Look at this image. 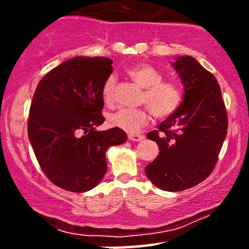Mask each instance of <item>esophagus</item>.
Listing matches in <instances>:
<instances>
[{"instance_id": "34e87169", "label": "esophagus", "mask_w": 249, "mask_h": 249, "mask_svg": "<svg viewBox=\"0 0 249 249\" xmlns=\"http://www.w3.org/2000/svg\"><path fill=\"white\" fill-rule=\"evenodd\" d=\"M128 139L131 142H142L144 139V136H142V134H128Z\"/></svg>"}]
</instances>
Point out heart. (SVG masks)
Returning a JSON list of instances; mask_svg holds the SVG:
<instances>
[{
  "instance_id": "obj_1",
  "label": "heart",
  "mask_w": 249,
  "mask_h": 249,
  "mask_svg": "<svg viewBox=\"0 0 249 249\" xmlns=\"http://www.w3.org/2000/svg\"><path fill=\"white\" fill-rule=\"evenodd\" d=\"M127 75L134 83L144 89L141 102L150 108L152 115L158 119L171 116L182 101L181 89L174 82L162 81V73L152 65L142 63L131 67ZM116 79L110 76L103 85V99L111 104L115 99ZM150 121L147 108H119L108 117V123L112 126L137 133Z\"/></svg>"
}]
</instances>
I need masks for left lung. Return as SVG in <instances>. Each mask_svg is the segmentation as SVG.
Listing matches in <instances>:
<instances>
[{"label": "left lung", "mask_w": 249, "mask_h": 249, "mask_svg": "<svg viewBox=\"0 0 249 249\" xmlns=\"http://www.w3.org/2000/svg\"><path fill=\"white\" fill-rule=\"evenodd\" d=\"M172 67L184 95L179 107L158 130L147 133L159 156L145 174L160 190L180 192L210 176L227 134V112L218 81L196 58L178 56Z\"/></svg>", "instance_id": "8db88e82"}]
</instances>
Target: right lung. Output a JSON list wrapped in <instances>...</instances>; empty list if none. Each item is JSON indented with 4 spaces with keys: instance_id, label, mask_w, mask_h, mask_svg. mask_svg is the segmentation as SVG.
<instances>
[{
    "instance_id": "obj_1",
    "label": "right lung",
    "mask_w": 249,
    "mask_h": 249,
    "mask_svg": "<svg viewBox=\"0 0 249 249\" xmlns=\"http://www.w3.org/2000/svg\"><path fill=\"white\" fill-rule=\"evenodd\" d=\"M107 57L77 56L49 71L30 105L28 137L42 171L71 192H87L104 178L105 152L127 141L124 131L103 124V85L112 72Z\"/></svg>"
}]
</instances>
